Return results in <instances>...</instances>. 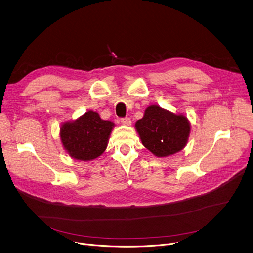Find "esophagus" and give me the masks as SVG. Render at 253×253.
Masks as SVG:
<instances>
[{"mask_svg":"<svg viewBox=\"0 0 253 253\" xmlns=\"http://www.w3.org/2000/svg\"><path fill=\"white\" fill-rule=\"evenodd\" d=\"M121 123L123 125H126V126H130L131 125V119L129 117H124V118H121Z\"/></svg>","mask_w":253,"mask_h":253,"instance_id":"esophagus-1","label":"esophagus"}]
</instances>
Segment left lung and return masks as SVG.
Here are the masks:
<instances>
[{
  "label": "left lung",
  "mask_w": 253,
  "mask_h": 253,
  "mask_svg": "<svg viewBox=\"0 0 253 253\" xmlns=\"http://www.w3.org/2000/svg\"><path fill=\"white\" fill-rule=\"evenodd\" d=\"M142 144L156 156H168L185 147L190 123L182 115H174L159 106H149L135 124Z\"/></svg>",
  "instance_id": "1"
}]
</instances>
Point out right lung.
Wrapping results in <instances>:
<instances>
[{"instance_id":"obj_1","label":"right lung","mask_w":253,"mask_h":253,"mask_svg":"<svg viewBox=\"0 0 253 253\" xmlns=\"http://www.w3.org/2000/svg\"><path fill=\"white\" fill-rule=\"evenodd\" d=\"M113 126L111 121L102 120L98 113L89 111L77 121L62 125L61 142L71 156L91 160L105 151Z\"/></svg>"}]
</instances>
